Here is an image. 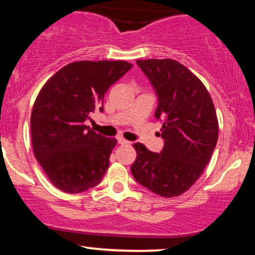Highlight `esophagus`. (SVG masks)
Here are the masks:
<instances>
[{
  "label": "esophagus",
  "mask_w": 255,
  "mask_h": 255,
  "mask_svg": "<svg viewBox=\"0 0 255 255\" xmlns=\"http://www.w3.org/2000/svg\"><path fill=\"white\" fill-rule=\"evenodd\" d=\"M118 142L120 145H129L130 142L127 141V140L124 139V137H118Z\"/></svg>",
  "instance_id": "obj_1"
}]
</instances>
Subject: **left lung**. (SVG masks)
I'll list each match as a JSON object with an SVG mask.
<instances>
[{"label": "left lung", "instance_id": "obj_1", "mask_svg": "<svg viewBox=\"0 0 255 255\" xmlns=\"http://www.w3.org/2000/svg\"><path fill=\"white\" fill-rule=\"evenodd\" d=\"M158 98L154 116L162 122L159 153L136 142L130 171L137 183L164 198L177 197L194 184L218 139L215 105L206 87L188 68L170 58L139 60Z\"/></svg>", "mask_w": 255, "mask_h": 255}]
</instances>
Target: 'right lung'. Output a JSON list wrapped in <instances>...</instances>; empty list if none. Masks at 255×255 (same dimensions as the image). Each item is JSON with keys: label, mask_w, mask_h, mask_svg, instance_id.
<instances>
[{"label": "right lung", "mask_w": 255, "mask_h": 255, "mask_svg": "<svg viewBox=\"0 0 255 255\" xmlns=\"http://www.w3.org/2000/svg\"><path fill=\"white\" fill-rule=\"evenodd\" d=\"M126 61H79L64 66L40 90L31 114L34 156L51 183L81 193L101 182L116 139L85 125L114 83L131 68Z\"/></svg>", "instance_id": "obj_1"}]
</instances>
